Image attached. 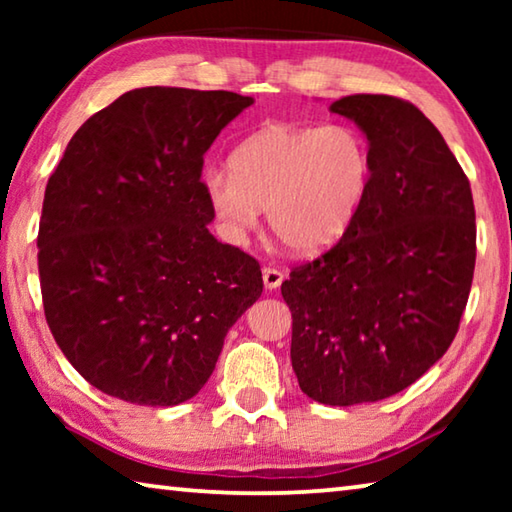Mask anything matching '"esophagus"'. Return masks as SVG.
Returning <instances> with one entry per match:
<instances>
[{
  "instance_id": "1",
  "label": "esophagus",
  "mask_w": 512,
  "mask_h": 512,
  "mask_svg": "<svg viewBox=\"0 0 512 512\" xmlns=\"http://www.w3.org/2000/svg\"><path fill=\"white\" fill-rule=\"evenodd\" d=\"M262 277H264V287H266L268 291H273V289H277V287H280V284H282L284 273L280 271V268L268 266V268H264V271H262Z\"/></svg>"
}]
</instances>
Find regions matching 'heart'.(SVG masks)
<instances>
[{
	"mask_svg": "<svg viewBox=\"0 0 512 512\" xmlns=\"http://www.w3.org/2000/svg\"><path fill=\"white\" fill-rule=\"evenodd\" d=\"M228 173L205 180L210 207L230 235L257 225L268 210L275 239L311 257L339 241L370 187L372 155L361 131L348 124H271L230 153Z\"/></svg>",
	"mask_w": 512,
	"mask_h": 512,
	"instance_id": "heart-1",
	"label": "heart"
}]
</instances>
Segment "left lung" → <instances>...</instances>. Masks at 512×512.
Instances as JSON below:
<instances>
[{
  "instance_id": "obj_1",
  "label": "left lung",
  "mask_w": 512,
  "mask_h": 512,
  "mask_svg": "<svg viewBox=\"0 0 512 512\" xmlns=\"http://www.w3.org/2000/svg\"><path fill=\"white\" fill-rule=\"evenodd\" d=\"M329 110L368 137L370 187L348 232L291 268V366L329 406L377 402L420 379L452 345L470 296V180L413 103L352 94Z\"/></svg>"
}]
</instances>
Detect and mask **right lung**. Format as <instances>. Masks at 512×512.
Listing matches in <instances>:
<instances>
[{
	"instance_id": "obj_1",
	"label": "right lung",
	"mask_w": 512,
	"mask_h": 512,
	"mask_svg": "<svg viewBox=\"0 0 512 512\" xmlns=\"http://www.w3.org/2000/svg\"><path fill=\"white\" fill-rule=\"evenodd\" d=\"M253 97L140 88L85 121L49 176L38 230L47 325L106 395L194 397L237 318L262 296L259 262L207 230L203 155Z\"/></svg>"
}]
</instances>
